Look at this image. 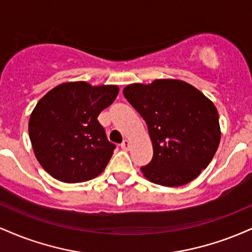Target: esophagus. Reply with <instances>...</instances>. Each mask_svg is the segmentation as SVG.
<instances>
[{
    "instance_id": "1",
    "label": "esophagus",
    "mask_w": 252,
    "mask_h": 252,
    "mask_svg": "<svg viewBox=\"0 0 252 252\" xmlns=\"http://www.w3.org/2000/svg\"><path fill=\"white\" fill-rule=\"evenodd\" d=\"M121 148H122L123 150H129L130 148V142L128 140H124L122 143H121Z\"/></svg>"
}]
</instances>
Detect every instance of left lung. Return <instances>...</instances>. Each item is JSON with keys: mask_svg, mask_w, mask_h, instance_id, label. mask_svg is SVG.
<instances>
[{"mask_svg": "<svg viewBox=\"0 0 252 252\" xmlns=\"http://www.w3.org/2000/svg\"><path fill=\"white\" fill-rule=\"evenodd\" d=\"M124 97L146 121L153 143V158L141 167L154 184L178 187L206 168L220 142L215 104L189 83L156 79L130 84Z\"/></svg>", "mask_w": 252, "mask_h": 252, "instance_id": "obj_1", "label": "left lung"}]
</instances>
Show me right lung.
<instances>
[{
	"label": "right lung",
	"instance_id": "add662e5",
	"mask_svg": "<svg viewBox=\"0 0 252 252\" xmlns=\"http://www.w3.org/2000/svg\"><path fill=\"white\" fill-rule=\"evenodd\" d=\"M118 86L63 83L32 112L28 131L36 160L57 180L76 184L96 178L116 148L97 117L116 99Z\"/></svg>",
	"mask_w": 252,
	"mask_h": 252
}]
</instances>
